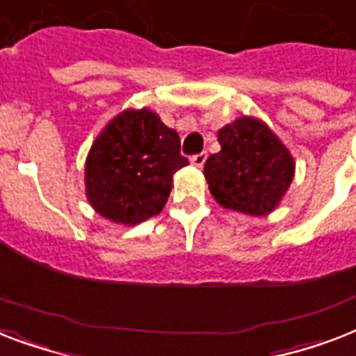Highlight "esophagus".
<instances>
[{
  "label": "esophagus",
  "instance_id": "obj_1",
  "mask_svg": "<svg viewBox=\"0 0 356 356\" xmlns=\"http://www.w3.org/2000/svg\"><path fill=\"white\" fill-rule=\"evenodd\" d=\"M207 152H201L197 153V155H193L192 159H190V163L193 164V166H197V168H203V164L207 163Z\"/></svg>",
  "mask_w": 356,
  "mask_h": 356
}]
</instances>
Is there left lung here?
<instances>
[{"label":"left lung","mask_w":356,"mask_h":356,"mask_svg":"<svg viewBox=\"0 0 356 356\" xmlns=\"http://www.w3.org/2000/svg\"><path fill=\"white\" fill-rule=\"evenodd\" d=\"M221 152L210 155L204 177L223 208L267 216L278 207L294 177V159L259 118L241 117L219 129Z\"/></svg>","instance_id":"left-lung-1"}]
</instances>
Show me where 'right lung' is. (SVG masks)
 Returning <instances> with one entry per match:
<instances>
[{
  "label": "right lung",
  "mask_w": 356,
  "mask_h": 356,
  "mask_svg": "<svg viewBox=\"0 0 356 356\" xmlns=\"http://www.w3.org/2000/svg\"><path fill=\"white\" fill-rule=\"evenodd\" d=\"M188 164L175 129L157 113L126 109L100 131L86 159V195L113 223L137 225L164 208L173 173Z\"/></svg>",
  "instance_id": "obj_1"
}]
</instances>
